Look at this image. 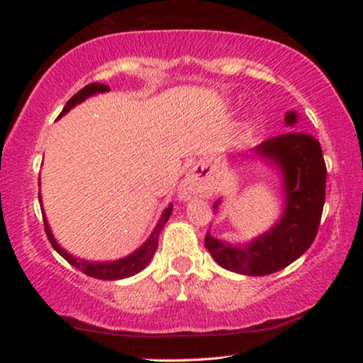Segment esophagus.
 I'll return each mask as SVG.
<instances>
[{
  "label": "esophagus",
  "instance_id": "obj_1",
  "mask_svg": "<svg viewBox=\"0 0 363 363\" xmlns=\"http://www.w3.org/2000/svg\"><path fill=\"white\" fill-rule=\"evenodd\" d=\"M206 189V179L203 176H201L199 171H190V173L186 176V179L182 181V186H181V199L184 200H189L190 196L194 195H199L203 192Z\"/></svg>",
  "mask_w": 363,
  "mask_h": 363
}]
</instances>
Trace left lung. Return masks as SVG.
I'll list each match as a JSON object with an SVG mask.
<instances>
[{"mask_svg": "<svg viewBox=\"0 0 363 363\" xmlns=\"http://www.w3.org/2000/svg\"><path fill=\"white\" fill-rule=\"evenodd\" d=\"M296 121L294 112L285 115L286 126L293 128ZM255 152L281 171L284 216L269 232L243 247L220 242L210 232L205 237V247L227 270L243 275H269L290 266L314 242L325 203L327 167L320 143L301 131H288L264 140ZM218 205L219 201L214 208Z\"/></svg>", "mask_w": 363, "mask_h": 363, "instance_id": "obj_1", "label": "left lung"}]
</instances>
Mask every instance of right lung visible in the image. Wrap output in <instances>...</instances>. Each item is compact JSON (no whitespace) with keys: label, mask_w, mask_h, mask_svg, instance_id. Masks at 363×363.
I'll return each mask as SVG.
<instances>
[{"label":"right lung","mask_w":363,"mask_h":363,"mask_svg":"<svg viewBox=\"0 0 363 363\" xmlns=\"http://www.w3.org/2000/svg\"><path fill=\"white\" fill-rule=\"evenodd\" d=\"M110 91V88L107 84H101V83H91V84H86L83 89H79L78 93L69 99V102L65 104V107L62 108V112H60L59 118L62 115H65L69 112L70 108H73L77 106V104L83 102L86 97H91L97 93H107ZM40 200H41V195ZM43 206V205H41ZM43 213V219H45V230H46V235L49 238V242H51L52 248L57 251V253L64 257L65 261H69L73 267H77L78 270H82L83 274L89 275V277L93 279H99V280H120V279H126V277H131V275L138 274L143 270L144 267H147V264L150 262V259L155 255V250L158 247V237H160V232H162L163 225L167 224V220L169 219L171 213H173V205H169L167 210L163 211L162 218H160L158 224L155 225V229L150 233V237L147 238V242L140 247L139 250L134 251L133 255L123 257V259L118 261H110V262H91V261H83V259H77V257H73L70 253H67L64 248H60V245L56 242V238L52 237V232H51V227H49L46 216H45V211L41 210Z\"/></svg>","instance_id":"add662e5"}]
</instances>
